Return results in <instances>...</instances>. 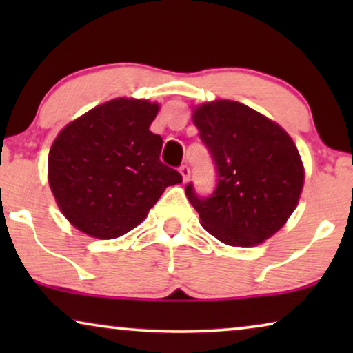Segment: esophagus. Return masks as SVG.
<instances>
[{
	"mask_svg": "<svg viewBox=\"0 0 353 353\" xmlns=\"http://www.w3.org/2000/svg\"><path fill=\"white\" fill-rule=\"evenodd\" d=\"M180 173H181V176H183V181H188L190 180V175H191V172H190V167L188 165H181L180 167Z\"/></svg>",
	"mask_w": 353,
	"mask_h": 353,
	"instance_id": "esophagus-1",
	"label": "esophagus"
}]
</instances>
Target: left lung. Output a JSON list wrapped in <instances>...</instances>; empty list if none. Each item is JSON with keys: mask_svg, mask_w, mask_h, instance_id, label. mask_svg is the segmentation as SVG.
Returning a JSON list of instances; mask_svg holds the SVG:
<instances>
[{"mask_svg": "<svg viewBox=\"0 0 353 353\" xmlns=\"http://www.w3.org/2000/svg\"><path fill=\"white\" fill-rule=\"evenodd\" d=\"M192 122L216 168V186L185 191L202 226L228 245L249 248L273 236L296 209L303 165L296 144L278 123L236 101L197 105Z\"/></svg>", "mask_w": 353, "mask_h": 353, "instance_id": "left-lung-1", "label": "left lung"}]
</instances>
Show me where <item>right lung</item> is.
<instances>
[{
	"instance_id": "right-lung-1",
	"label": "right lung",
	"mask_w": 353,
	"mask_h": 353,
	"mask_svg": "<svg viewBox=\"0 0 353 353\" xmlns=\"http://www.w3.org/2000/svg\"><path fill=\"white\" fill-rule=\"evenodd\" d=\"M159 104L119 98L67 125L48 156L57 205L77 230L119 238L141 223L180 173L161 162L162 138L149 127Z\"/></svg>"
}]
</instances>
